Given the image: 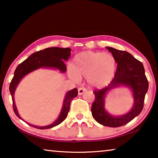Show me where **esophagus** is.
I'll list each match as a JSON object with an SVG mask.
<instances>
[{"mask_svg": "<svg viewBox=\"0 0 158 158\" xmlns=\"http://www.w3.org/2000/svg\"><path fill=\"white\" fill-rule=\"evenodd\" d=\"M85 91H86V89H85V88H84V87L81 86V87H79L78 89L79 95H82Z\"/></svg>", "mask_w": 158, "mask_h": 158, "instance_id": "34e87169", "label": "esophagus"}]
</instances>
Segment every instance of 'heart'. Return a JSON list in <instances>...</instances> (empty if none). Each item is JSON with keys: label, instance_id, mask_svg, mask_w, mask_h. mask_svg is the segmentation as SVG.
I'll return each mask as SVG.
<instances>
[{"label": "heart", "instance_id": "b5f03b06", "mask_svg": "<svg viewBox=\"0 0 158 158\" xmlns=\"http://www.w3.org/2000/svg\"><path fill=\"white\" fill-rule=\"evenodd\" d=\"M116 70V61L110 53L88 51L74 56L68 74L76 81L81 77H87L92 86L102 88L111 81Z\"/></svg>", "mask_w": 158, "mask_h": 158}]
</instances>
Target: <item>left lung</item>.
<instances>
[{
    "label": "left lung",
    "mask_w": 158,
    "mask_h": 158,
    "mask_svg": "<svg viewBox=\"0 0 158 158\" xmlns=\"http://www.w3.org/2000/svg\"><path fill=\"white\" fill-rule=\"evenodd\" d=\"M116 61L117 68L114 78L110 84L100 90H94L95 100L91 106L93 117L105 126L117 127L127 124L142 111L148 81L145 75L143 64L130 53L112 47H106ZM120 85H125L133 90L135 102L133 109L127 114L119 117L109 114L104 109L105 94L109 90Z\"/></svg>",
    "instance_id": "8db88e82"
}]
</instances>
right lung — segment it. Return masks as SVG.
<instances>
[{
    "mask_svg": "<svg viewBox=\"0 0 158 158\" xmlns=\"http://www.w3.org/2000/svg\"><path fill=\"white\" fill-rule=\"evenodd\" d=\"M70 52L71 49H69V48H46L43 50L33 53V54H31L28 58H26L24 61H23L17 67L15 71L14 77H13L11 83L10 84L9 89L10 94L12 95L13 110L18 118L23 120L19 116V114H18L14 100V95L16 88H17L19 83L20 82L21 79L26 74L40 68L58 69L61 73H65L67 68L65 63H64V60H68V58L70 56ZM77 95H78V90L77 89H74L67 93L65 100L63 102L62 110H61L59 116H58V118L55 122H53L52 124L47 125V126L39 127L29 124L28 123H26V121L25 122L31 126L40 130L49 129V128L56 126L66 118L69 110L71 101L77 97Z\"/></svg>",
    "mask_w": 158,
    "mask_h": 158,
    "instance_id": "right-lung-1",
    "label": "right lung"
}]
</instances>
